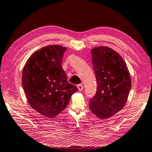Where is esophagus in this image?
Here are the masks:
<instances>
[{
  "mask_svg": "<svg viewBox=\"0 0 152 152\" xmlns=\"http://www.w3.org/2000/svg\"><path fill=\"white\" fill-rule=\"evenodd\" d=\"M77 87H78V91H82V90L84 89V86H83V85H82V84H78V85L77 86Z\"/></svg>",
  "mask_w": 152,
  "mask_h": 152,
  "instance_id": "34e87169",
  "label": "esophagus"
}]
</instances>
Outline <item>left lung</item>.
I'll use <instances>...</instances> for the list:
<instances>
[{"label": "left lung", "instance_id": "obj_1", "mask_svg": "<svg viewBox=\"0 0 152 152\" xmlns=\"http://www.w3.org/2000/svg\"><path fill=\"white\" fill-rule=\"evenodd\" d=\"M91 53L98 86L89 108L98 117L107 119L124 107L132 79L124 60L111 48H94Z\"/></svg>", "mask_w": 152, "mask_h": 152}]
</instances>
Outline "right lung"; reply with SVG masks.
I'll return each instance as SVG.
<instances>
[{"mask_svg":"<svg viewBox=\"0 0 152 152\" xmlns=\"http://www.w3.org/2000/svg\"><path fill=\"white\" fill-rule=\"evenodd\" d=\"M66 48L48 45L36 51L24 66L22 84L30 106L43 116L55 117L66 109L78 88L67 80L61 67Z\"/></svg>","mask_w":152,"mask_h":152,"instance_id":"1","label":"right lung"}]
</instances>
